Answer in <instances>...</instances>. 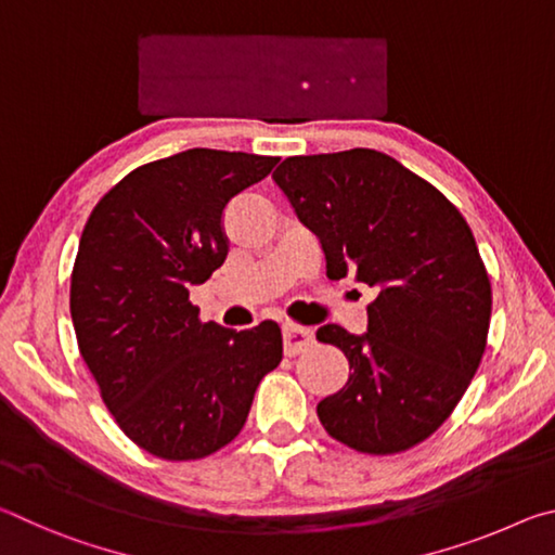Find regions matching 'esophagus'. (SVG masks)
Here are the masks:
<instances>
[{"label":"esophagus","mask_w":555,"mask_h":555,"mask_svg":"<svg viewBox=\"0 0 555 555\" xmlns=\"http://www.w3.org/2000/svg\"><path fill=\"white\" fill-rule=\"evenodd\" d=\"M315 337L311 327H300V325H286L284 327V352L288 357H296L300 352H306L308 347H313Z\"/></svg>","instance_id":"34e87169"}]
</instances>
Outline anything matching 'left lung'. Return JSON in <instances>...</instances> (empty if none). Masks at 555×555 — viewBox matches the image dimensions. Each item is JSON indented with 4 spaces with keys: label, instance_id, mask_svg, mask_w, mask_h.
I'll list each match as a JSON object with an SVG mask.
<instances>
[{
    "label": "left lung",
    "instance_id": "obj_1",
    "mask_svg": "<svg viewBox=\"0 0 555 555\" xmlns=\"http://www.w3.org/2000/svg\"><path fill=\"white\" fill-rule=\"evenodd\" d=\"M274 181L321 240L327 279L377 288L367 335L315 333L350 362L345 387L318 403L323 428L367 455L424 443L463 399L490 333L473 230L436 185L374 149L288 156Z\"/></svg>",
    "mask_w": 555,
    "mask_h": 555
}]
</instances>
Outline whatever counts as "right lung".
Segmentation results:
<instances>
[{"instance_id": "obj_1", "label": "right lung", "mask_w": 555, "mask_h": 555, "mask_svg": "<svg viewBox=\"0 0 555 555\" xmlns=\"http://www.w3.org/2000/svg\"><path fill=\"white\" fill-rule=\"evenodd\" d=\"M279 164L188 149L127 173L102 195L70 274L78 350L125 436L156 457L201 460L232 443L264 374L279 367L281 327L203 323L191 286L222 267L234 195Z\"/></svg>"}]
</instances>
